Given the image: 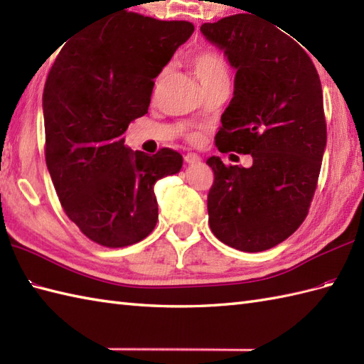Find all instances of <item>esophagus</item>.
Listing matches in <instances>:
<instances>
[{
	"instance_id": "obj_1",
	"label": "esophagus",
	"mask_w": 364,
	"mask_h": 364,
	"mask_svg": "<svg viewBox=\"0 0 364 364\" xmlns=\"http://www.w3.org/2000/svg\"><path fill=\"white\" fill-rule=\"evenodd\" d=\"M184 161H186L188 164H197V162H200L202 159H200V156L196 153H188L186 156H184Z\"/></svg>"
}]
</instances>
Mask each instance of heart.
<instances>
[{"label":"heart","mask_w":364,"mask_h":364,"mask_svg":"<svg viewBox=\"0 0 364 364\" xmlns=\"http://www.w3.org/2000/svg\"><path fill=\"white\" fill-rule=\"evenodd\" d=\"M191 68L196 73L197 80L202 82V86H206L219 78H228L230 68L227 59L222 56L220 53L214 50H202L197 51L194 56L191 58ZM194 141H197L198 136H191Z\"/></svg>","instance_id":"heart-1"}]
</instances>
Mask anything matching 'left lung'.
Instances as JSON below:
<instances>
[{
	"label": "left lung",
	"mask_w": 364,
	"mask_h": 364,
	"mask_svg": "<svg viewBox=\"0 0 364 364\" xmlns=\"http://www.w3.org/2000/svg\"><path fill=\"white\" fill-rule=\"evenodd\" d=\"M200 31L236 68L215 146L253 158L249 168L225 166L219 156L206 161L214 172L210 227L241 252L272 249L301 225L318 188L327 144L319 75L306 51L274 23L236 14Z\"/></svg>",
	"instance_id": "8db88e82"
}]
</instances>
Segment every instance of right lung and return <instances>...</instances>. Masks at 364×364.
Masks as SVG:
<instances>
[{
    "instance_id": "add662e5",
    "label": "right lung",
    "mask_w": 364,
    "mask_h": 364,
    "mask_svg": "<svg viewBox=\"0 0 364 364\" xmlns=\"http://www.w3.org/2000/svg\"><path fill=\"white\" fill-rule=\"evenodd\" d=\"M192 33L189 21L123 12L67 42L46 76V167L68 219L100 245L149 236L158 222L154 183L183 166L172 149L131 151L123 134L149 111L153 80Z\"/></svg>"
}]
</instances>
